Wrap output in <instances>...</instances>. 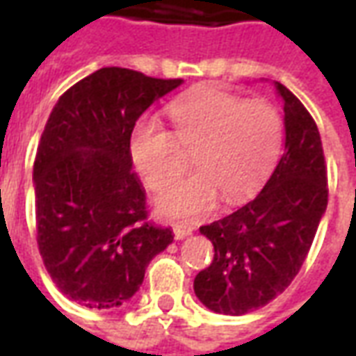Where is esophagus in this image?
Masks as SVG:
<instances>
[{"instance_id":"34e87169","label":"esophagus","mask_w":356,"mask_h":356,"mask_svg":"<svg viewBox=\"0 0 356 356\" xmlns=\"http://www.w3.org/2000/svg\"><path fill=\"white\" fill-rule=\"evenodd\" d=\"M193 232V225L186 223V221H177L173 223V236L177 240H183L185 236H188Z\"/></svg>"}]
</instances>
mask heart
<instances>
[{"mask_svg": "<svg viewBox=\"0 0 356 356\" xmlns=\"http://www.w3.org/2000/svg\"><path fill=\"white\" fill-rule=\"evenodd\" d=\"M173 133L154 116L139 118L129 133V154L145 185L162 191L185 170L194 149L198 170L175 181L158 198L168 216H194L223 194L244 200L259 191L282 150L280 112L263 99L246 101L221 89H198L168 106Z\"/></svg>", "mask_w": 356, "mask_h": 356, "instance_id": "b5f03b06", "label": "heart"}]
</instances>
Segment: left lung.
<instances>
[{"label": "left lung", "instance_id": "obj_1", "mask_svg": "<svg viewBox=\"0 0 356 356\" xmlns=\"http://www.w3.org/2000/svg\"><path fill=\"white\" fill-rule=\"evenodd\" d=\"M284 101V154L254 200L204 225L213 261L194 278V293L221 314H246L280 296L311 250L328 204V173L318 127L290 89Z\"/></svg>", "mask_w": 356, "mask_h": 356}]
</instances>
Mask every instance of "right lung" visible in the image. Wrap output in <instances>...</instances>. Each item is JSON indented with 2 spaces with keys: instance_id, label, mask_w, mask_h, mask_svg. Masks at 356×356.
<instances>
[{
  "instance_id": "add662e5",
  "label": "right lung",
  "mask_w": 356,
  "mask_h": 356,
  "mask_svg": "<svg viewBox=\"0 0 356 356\" xmlns=\"http://www.w3.org/2000/svg\"><path fill=\"white\" fill-rule=\"evenodd\" d=\"M181 83L108 66L74 83L51 110L34 162L38 248L58 290L80 305L125 303L173 242L170 229L147 219L129 133Z\"/></svg>"
}]
</instances>
